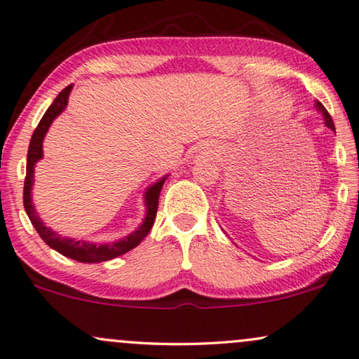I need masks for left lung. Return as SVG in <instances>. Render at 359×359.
Masks as SVG:
<instances>
[{
	"mask_svg": "<svg viewBox=\"0 0 359 359\" xmlns=\"http://www.w3.org/2000/svg\"><path fill=\"white\" fill-rule=\"evenodd\" d=\"M314 105H316V108H318V111L320 113V115H322V116H324V123H325V126H327V128H330V129H332V131H334V133H335V126H334V121H332V118H330V115H329V111H327V110H325V108H324V105H322V103H320L319 100H316V102H314Z\"/></svg>",
	"mask_w": 359,
	"mask_h": 359,
	"instance_id": "left-lung-1",
	"label": "left lung"
}]
</instances>
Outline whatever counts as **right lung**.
<instances>
[{
    "label": "right lung",
    "instance_id": "obj_1",
    "mask_svg": "<svg viewBox=\"0 0 359 359\" xmlns=\"http://www.w3.org/2000/svg\"><path fill=\"white\" fill-rule=\"evenodd\" d=\"M71 90H72V84L67 86L66 89H63L58 93V97L55 98L53 103L48 107V110L45 111L43 118L40 119L39 126L35 128L32 139H30L29 152H27V168H25V181H24V209L27 212L30 222H32V225L35 230H37L41 240L48 244L51 249H55V251H58L66 257L74 259V261L86 262V264H97L103 261H110V259H115L118 256H121V254H126L128 251H131L133 248H136L137 244L147 236L150 228L154 226L155 215H157V207H158V196H160V191L163 188V183L168 178V175H165L163 178L155 181L154 184H150L149 188L145 189L144 220L136 230L129 233L128 236L121 238V240L111 241V243H90L84 240H76V238H69V236H61L56 231L51 230L50 226H46L43 220L39 217L32 202V188L35 181L34 171L39 160L43 158V139L46 136V133H48V129L51 126V123L55 121V118L60 116L61 113L65 111Z\"/></svg>",
    "mask_w": 359,
    "mask_h": 359
}]
</instances>
